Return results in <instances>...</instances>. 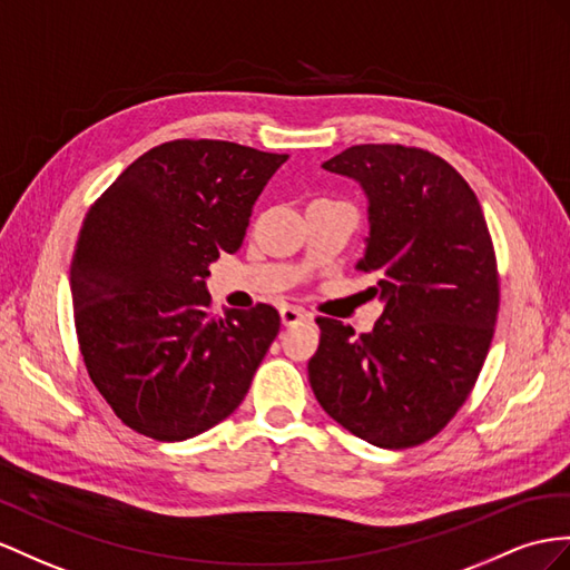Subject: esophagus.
I'll use <instances>...</instances> for the list:
<instances>
[{
    "mask_svg": "<svg viewBox=\"0 0 570 570\" xmlns=\"http://www.w3.org/2000/svg\"><path fill=\"white\" fill-rule=\"evenodd\" d=\"M279 315H282V325H284V327H291V325L301 323V320H308V317H311L305 311L294 308V305H284V308L279 311Z\"/></svg>",
    "mask_w": 570,
    "mask_h": 570,
    "instance_id": "esophagus-1",
    "label": "esophagus"
}]
</instances>
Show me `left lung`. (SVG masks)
Listing matches in <instances>:
<instances>
[{
    "label": "left lung",
    "mask_w": 570,
    "mask_h": 570,
    "mask_svg": "<svg viewBox=\"0 0 570 570\" xmlns=\"http://www.w3.org/2000/svg\"><path fill=\"white\" fill-rule=\"evenodd\" d=\"M368 197L366 255L385 303L373 332L317 317L308 361L320 406L377 448H414L458 414L484 366L499 269L472 187L448 160L416 146L358 144L325 160Z\"/></svg>",
    "instance_id": "1"
}]
</instances>
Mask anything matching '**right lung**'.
I'll list each match as a JSON object with an SVG mask.
<instances>
[{
  "label": "right lung",
  "instance_id": "add662e5",
  "mask_svg": "<svg viewBox=\"0 0 570 570\" xmlns=\"http://www.w3.org/2000/svg\"><path fill=\"white\" fill-rule=\"evenodd\" d=\"M286 154L175 139L139 156L83 218L71 257L79 348L132 431L175 443L238 410L279 313H212L209 265L236 253Z\"/></svg>",
  "mask_w": 570,
  "mask_h": 570
}]
</instances>
